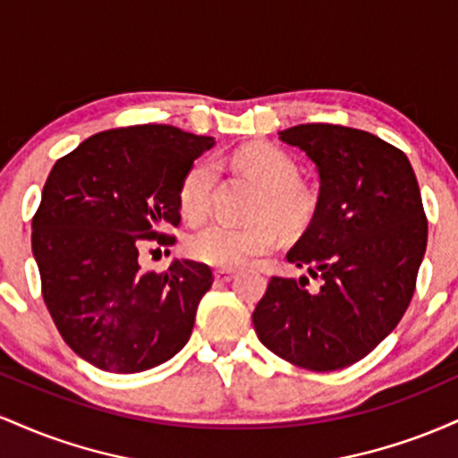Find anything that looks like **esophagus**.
Returning a JSON list of instances; mask_svg holds the SVG:
<instances>
[{"mask_svg":"<svg viewBox=\"0 0 458 458\" xmlns=\"http://www.w3.org/2000/svg\"><path fill=\"white\" fill-rule=\"evenodd\" d=\"M213 276H215V280H217V282H230L234 277V271H230V269H215Z\"/></svg>","mask_w":458,"mask_h":458,"instance_id":"1","label":"esophagus"}]
</instances>
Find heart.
<instances>
[{
    "instance_id": "heart-1",
    "label": "heart",
    "mask_w": 458,
    "mask_h": 458,
    "mask_svg": "<svg viewBox=\"0 0 458 458\" xmlns=\"http://www.w3.org/2000/svg\"><path fill=\"white\" fill-rule=\"evenodd\" d=\"M233 161L262 187L259 202L260 222L233 225L213 222L187 239V254L204 265L236 269L256 256L267 254L277 243V223L284 233L297 234L312 222L318 198L308 185L299 182V165L280 146L247 144L233 155ZM217 165L213 159H198L187 167L178 187L181 211L189 219H202L211 208ZM276 223L273 225L270 219Z\"/></svg>"
}]
</instances>
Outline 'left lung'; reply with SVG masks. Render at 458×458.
Segmentation results:
<instances>
[{
  "mask_svg": "<svg viewBox=\"0 0 458 458\" xmlns=\"http://www.w3.org/2000/svg\"><path fill=\"white\" fill-rule=\"evenodd\" d=\"M280 140L318 170L312 222L286 260L320 277H271L251 320L260 343L308 370H340L392 334L409 308L428 224L407 155L368 131L297 124Z\"/></svg>",
  "mask_w": 458,
  "mask_h": 458,
  "instance_id": "obj_1",
  "label": "left lung"
}]
</instances>
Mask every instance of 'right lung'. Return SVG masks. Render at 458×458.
<instances>
[{
  "instance_id": "1",
  "label": "right lung",
  "mask_w": 458,
  "mask_h": 458,
  "mask_svg": "<svg viewBox=\"0 0 458 458\" xmlns=\"http://www.w3.org/2000/svg\"><path fill=\"white\" fill-rule=\"evenodd\" d=\"M215 144L170 124H138L92 135L55 161L31 219V251L57 331L79 357L118 375L174 357L191 335L213 273L174 260L140 269V243L174 236L178 187Z\"/></svg>"
}]
</instances>
